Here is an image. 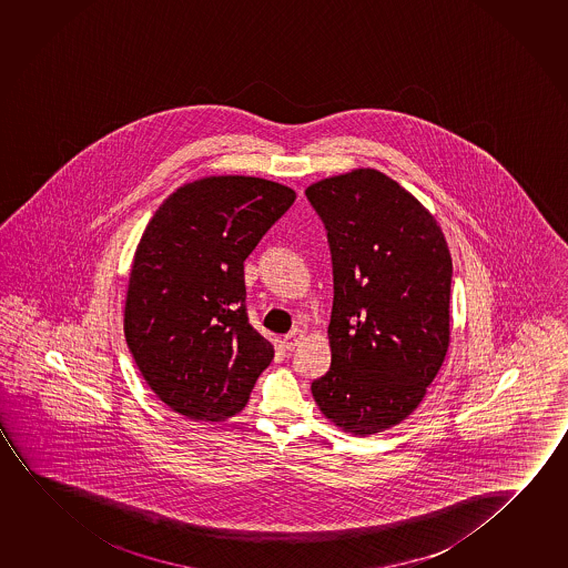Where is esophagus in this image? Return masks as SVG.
<instances>
[{"label": "esophagus", "mask_w": 568, "mask_h": 568, "mask_svg": "<svg viewBox=\"0 0 568 568\" xmlns=\"http://www.w3.org/2000/svg\"><path fill=\"white\" fill-rule=\"evenodd\" d=\"M303 336H305V332L301 331V328H295V331L288 332L287 336L283 338V348H297L301 341H303Z\"/></svg>", "instance_id": "1"}]
</instances>
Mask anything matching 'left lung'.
I'll return each instance as SVG.
<instances>
[{
  "label": "left lung",
  "instance_id": "8db88e82",
  "mask_svg": "<svg viewBox=\"0 0 568 568\" xmlns=\"http://www.w3.org/2000/svg\"><path fill=\"white\" fill-rule=\"evenodd\" d=\"M332 253L331 369L311 385L344 433L376 435L419 407L450 342L453 260L435 216L376 169L305 191Z\"/></svg>",
  "mask_w": 568,
  "mask_h": 568
}]
</instances>
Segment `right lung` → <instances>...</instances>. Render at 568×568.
<instances>
[{
	"instance_id": "right-lung-1",
	"label": "right lung",
	"mask_w": 568,
	"mask_h": 568,
	"mask_svg": "<svg viewBox=\"0 0 568 568\" xmlns=\"http://www.w3.org/2000/svg\"><path fill=\"white\" fill-rule=\"evenodd\" d=\"M297 194L257 176H204L176 189L141 236L123 332L159 399L194 420L244 409L273 359L247 321L245 257Z\"/></svg>"
}]
</instances>
